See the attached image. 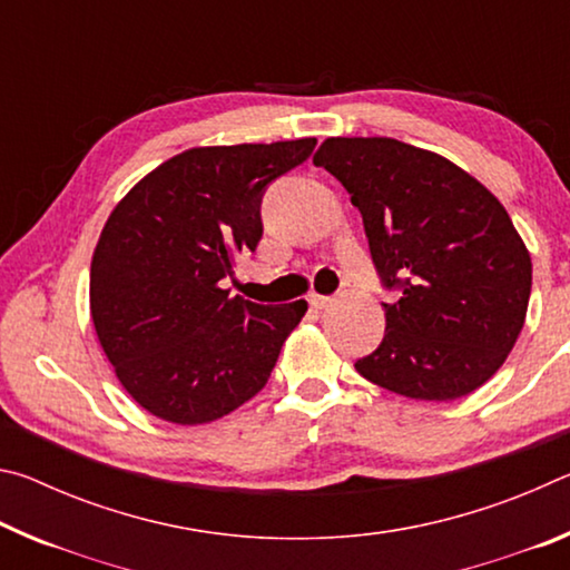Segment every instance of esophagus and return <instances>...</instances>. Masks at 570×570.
Instances as JSON below:
<instances>
[{"label":"esophagus","mask_w":570,"mask_h":570,"mask_svg":"<svg viewBox=\"0 0 570 570\" xmlns=\"http://www.w3.org/2000/svg\"><path fill=\"white\" fill-rule=\"evenodd\" d=\"M308 304H312L314 308H324L332 304V296H324V294H312L308 296Z\"/></svg>","instance_id":"esophagus-1"}]
</instances>
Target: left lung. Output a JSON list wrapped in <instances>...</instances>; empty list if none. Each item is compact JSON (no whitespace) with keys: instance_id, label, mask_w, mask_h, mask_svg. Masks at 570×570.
<instances>
[{"instance_id":"left-lung-1","label":"left lung","mask_w":570,"mask_h":570,"mask_svg":"<svg viewBox=\"0 0 570 570\" xmlns=\"http://www.w3.org/2000/svg\"><path fill=\"white\" fill-rule=\"evenodd\" d=\"M322 166L360 208L387 330L354 370L412 400L485 384L523 330L533 266L508 210L438 153L394 138H330Z\"/></svg>"}]
</instances>
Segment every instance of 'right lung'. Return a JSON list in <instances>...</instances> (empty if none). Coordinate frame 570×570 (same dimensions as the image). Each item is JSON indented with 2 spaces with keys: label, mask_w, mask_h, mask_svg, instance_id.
I'll list each match as a JSON object with an SVG mask.
<instances>
[{
  "label": "right lung",
  "mask_w": 570,
  "mask_h": 570,
  "mask_svg": "<svg viewBox=\"0 0 570 570\" xmlns=\"http://www.w3.org/2000/svg\"><path fill=\"white\" fill-rule=\"evenodd\" d=\"M314 146L316 138L193 148L110 214L90 268L95 332L122 387L156 417L214 422L272 377L306 302L254 304L220 282L264 236L266 188Z\"/></svg>",
  "instance_id": "obj_1"
}]
</instances>
